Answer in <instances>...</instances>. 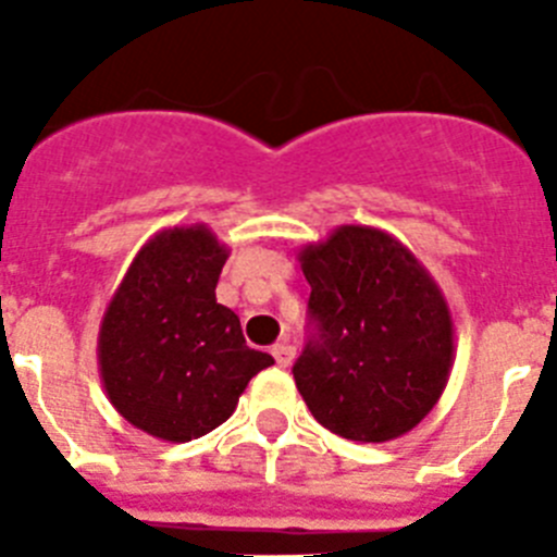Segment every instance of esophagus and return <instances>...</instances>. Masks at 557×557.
I'll return each mask as SVG.
<instances>
[{
  "instance_id": "obj_1",
  "label": "esophagus",
  "mask_w": 557,
  "mask_h": 557,
  "mask_svg": "<svg viewBox=\"0 0 557 557\" xmlns=\"http://www.w3.org/2000/svg\"><path fill=\"white\" fill-rule=\"evenodd\" d=\"M273 359H275V366L278 368H289L293 366V357H295V348L289 346V343H275L273 346Z\"/></svg>"
}]
</instances>
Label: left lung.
Here are the masks:
<instances>
[{"mask_svg": "<svg viewBox=\"0 0 557 557\" xmlns=\"http://www.w3.org/2000/svg\"><path fill=\"white\" fill-rule=\"evenodd\" d=\"M318 337L295 387L329 432L359 444L407 435L437 405L455 362L449 304L407 245L371 225H339L298 250Z\"/></svg>", "mask_w": 557, "mask_h": 557, "instance_id": "1", "label": "left lung"}]
</instances>
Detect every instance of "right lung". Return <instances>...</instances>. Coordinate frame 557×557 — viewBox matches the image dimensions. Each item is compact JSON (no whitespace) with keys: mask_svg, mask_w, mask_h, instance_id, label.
<instances>
[{"mask_svg":"<svg viewBox=\"0 0 557 557\" xmlns=\"http://www.w3.org/2000/svg\"><path fill=\"white\" fill-rule=\"evenodd\" d=\"M228 248L206 223L172 225L133 256L97 337L111 405L147 435L186 444L218 430L273 357L245 346L239 318L218 304Z\"/></svg>","mask_w":557,"mask_h":557,"instance_id":"add662e5","label":"right lung"}]
</instances>
